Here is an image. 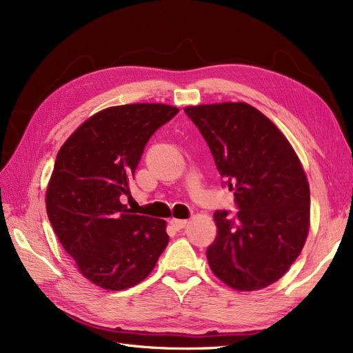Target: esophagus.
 Here are the masks:
<instances>
[{
    "label": "esophagus",
    "instance_id": "34e87169",
    "mask_svg": "<svg viewBox=\"0 0 353 353\" xmlns=\"http://www.w3.org/2000/svg\"><path fill=\"white\" fill-rule=\"evenodd\" d=\"M169 223H170V225H172L175 230H183L188 222H187V219H176V218H174V219L169 221Z\"/></svg>",
    "mask_w": 353,
    "mask_h": 353
}]
</instances>
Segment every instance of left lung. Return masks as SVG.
I'll list each match as a JSON object with an SVG mask.
<instances>
[{
  "mask_svg": "<svg viewBox=\"0 0 353 353\" xmlns=\"http://www.w3.org/2000/svg\"><path fill=\"white\" fill-rule=\"evenodd\" d=\"M239 206L213 213L218 236L206 252L212 272L239 292L279 281L301 254L309 232L311 193L285 135L248 103L187 105Z\"/></svg>",
  "mask_w": 353,
  "mask_h": 353,
  "instance_id": "1",
  "label": "left lung"
}]
</instances>
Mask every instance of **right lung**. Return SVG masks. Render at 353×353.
<instances>
[{
	"instance_id": "obj_1",
	"label": "right lung",
	"mask_w": 353,
	"mask_h": 353,
	"mask_svg": "<svg viewBox=\"0 0 353 353\" xmlns=\"http://www.w3.org/2000/svg\"><path fill=\"white\" fill-rule=\"evenodd\" d=\"M179 112L162 103L113 105L88 117L60 147L47 185V215L79 272L119 292L153 271L169 241L166 221L135 215L121 196L157 128Z\"/></svg>"
}]
</instances>
